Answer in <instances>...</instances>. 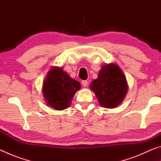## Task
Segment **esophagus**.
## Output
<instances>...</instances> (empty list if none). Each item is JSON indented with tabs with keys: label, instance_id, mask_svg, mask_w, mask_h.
<instances>
[{
	"label": "esophagus",
	"instance_id": "esophagus-1",
	"mask_svg": "<svg viewBox=\"0 0 161 161\" xmlns=\"http://www.w3.org/2000/svg\"><path fill=\"white\" fill-rule=\"evenodd\" d=\"M81 84H82V86L84 87H86L87 86V84H88V81H87L86 80H84L81 81Z\"/></svg>",
	"mask_w": 161,
	"mask_h": 161
}]
</instances>
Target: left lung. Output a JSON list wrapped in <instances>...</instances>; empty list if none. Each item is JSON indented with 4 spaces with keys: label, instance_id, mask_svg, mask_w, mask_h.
Returning <instances> with one entry per match:
<instances>
[{
    "label": "left lung",
    "instance_id": "obj_1",
    "mask_svg": "<svg viewBox=\"0 0 161 161\" xmlns=\"http://www.w3.org/2000/svg\"><path fill=\"white\" fill-rule=\"evenodd\" d=\"M90 87L100 105L104 108L117 107L128 91L126 77L119 67L114 64L103 66L98 78L92 81Z\"/></svg>",
    "mask_w": 161,
    "mask_h": 161
}]
</instances>
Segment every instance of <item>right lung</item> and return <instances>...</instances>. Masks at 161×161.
<instances>
[{"label": "right lung", "instance_id": "right-lung-1", "mask_svg": "<svg viewBox=\"0 0 161 161\" xmlns=\"http://www.w3.org/2000/svg\"><path fill=\"white\" fill-rule=\"evenodd\" d=\"M80 83L71 78L62 68L50 69L43 84L42 93L49 106L56 110H63L70 105Z\"/></svg>", "mask_w": 161, "mask_h": 161}]
</instances>
